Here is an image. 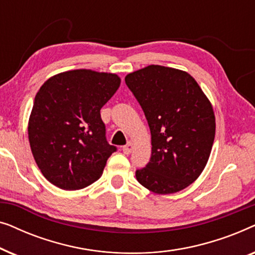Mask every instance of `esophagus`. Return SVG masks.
Segmentation results:
<instances>
[{
  "mask_svg": "<svg viewBox=\"0 0 255 255\" xmlns=\"http://www.w3.org/2000/svg\"><path fill=\"white\" fill-rule=\"evenodd\" d=\"M123 152L125 153V154H130V153L132 152V149H133V145H132V142H128L127 145L123 146Z\"/></svg>",
  "mask_w": 255,
  "mask_h": 255,
  "instance_id": "esophagus-1",
  "label": "esophagus"
}]
</instances>
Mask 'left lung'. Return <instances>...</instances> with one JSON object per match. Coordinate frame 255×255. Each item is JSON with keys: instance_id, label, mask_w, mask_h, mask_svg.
<instances>
[{"instance_id": "obj_1", "label": "left lung", "mask_w": 255, "mask_h": 255, "mask_svg": "<svg viewBox=\"0 0 255 255\" xmlns=\"http://www.w3.org/2000/svg\"><path fill=\"white\" fill-rule=\"evenodd\" d=\"M151 130L152 154L135 170L138 182L155 194H174L203 172L214 144L210 101L195 79L180 69L151 65L125 76Z\"/></svg>"}]
</instances>
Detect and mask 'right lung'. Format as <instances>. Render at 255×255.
Segmentation results:
<instances>
[{
	"label": "right lung",
	"instance_id": "obj_1",
	"mask_svg": "<svg viewBox=\"0 0 255 255\" xmlns=\"http://www.w3.org/2000/svg\"><path fill=\"white\" fill-rule=\"evenodd\" d=\"M121 85L120 76L74 69L52 76L38 90L29 118V141L43 175L65 190L88 187L116 152L106 138L101 108Z\"/></svg>",
	"mask_w": 255,
	"mask_h": 255
}]
</instances>
